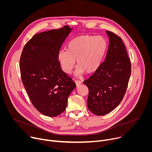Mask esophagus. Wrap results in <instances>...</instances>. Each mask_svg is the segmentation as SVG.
I'll return each instance as SVG.
<instances>
[{"label":"esophagus","mask_w":152,"mask_h":152,"mask_svg":"<svg viewBox=\"0 0 152 152\" xmlns=\"http://www.w3.org/2000/svg\"><path fill=\"white\" fill-rule=\"evenodd\" d=\"M75 83L76 84L77 86H78V85H79L82 83V82L80 80H75Z\"/></svg>","instance_id":"obj_1"}]
</instances>
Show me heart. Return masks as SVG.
Instances as JSON below:
<instances>
[{
	"instance_id": "obj_1",
	"label": "heart",
	"mask_w": 152,
	"mask_h": 152,
	"mask_svg": "<svg viewBox=\"0 0 152 152\" xmlns=\"http://www.w3.org/2000/svg\"><path fill=\"white\" fill-rule=\"evenodd\" d=\"M106 48V41L102 36L80 35L69 42L67 50L58 52V59L64 73H70L76 59V75L85 72L91 73L99 68Z\"/></svg>"
}]
</instances>
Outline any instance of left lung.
Masks as SVG:
<instances>
[{
    "label": "left lung",
    "mask_w": 152,
    "mask_h": 152,
    "mask_svg": "<svg viewBox=\"0 0 152 152\" xmlns=\"http://www.w3.org/2000/svg\"><path fill=\"white\" fill-rule=\"evenodd\" d=\"M109 46L104 61L83 82L89 94L88 110L97 115L110 113L121 102L131 73V61L121 38L106 31Z\"/></svg>",
    "instance_id": "1"
}]
</instances>
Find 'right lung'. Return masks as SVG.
I'll return each instance as SVG.
<instances>
[{"label":"right lung","mask_w":152,"mask_h":152,"mask_svg":"<svg viewBox=\"0 0 152 152\" xmlns=\"http://www.w3.org/2000/svg\"><path fill=\"white\" fill-rule=\"evenodd\" d=\"M73 31L65 26L35 35L25 46L20 61L21 80L36 109L56 117L66 109L76 84L61 68L58 53Z\"/></svg>","instance_id":"add662e5"}]
</instances>
